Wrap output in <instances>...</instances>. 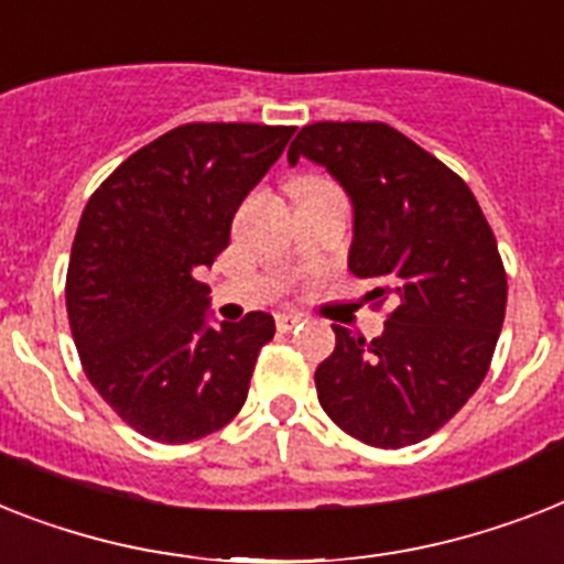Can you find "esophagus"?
Returning <instances> with one entry per match:
<instances>
[{"label": "esophagus", "instance_id": "esophagus-1", "mask_svg": "<svg viewBox=\"0 0 564 564\" xmlns=\"http://www.w3.org/2000/svg\"><path fill=\"white\" fill-rule=\"evenodd\" d=\"M301 322H304V315L295 313V310H286V313L274 315V324H278V329H281V333H290V329L297 327Z\"/></svg>", "mask_w": 564, "mask_h": 564}]
</instances>
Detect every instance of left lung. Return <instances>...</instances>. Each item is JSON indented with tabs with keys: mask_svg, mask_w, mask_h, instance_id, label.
Returning <instances> with one entry per match:
<instances>
[{
	"mask_svg": "<svg viewBox=\"0 0 564 564\" xmlns=\"http://www.w3.org/2000/svg\"><path fill=\"white\" fill-rule=\"evenodd\" d=\"M354 199L350 272L388 304L379 338L336 329L315 370L333 423L377 448L432 437L478 391L507 310L498 242L464 178L382 121L306 123L290 144Z\"/></svg>",
	"mask_w": 564,
	"mask_h": 564,
	"instance_id": "obj_1",
	"label": "left lung"
}]
</instances>
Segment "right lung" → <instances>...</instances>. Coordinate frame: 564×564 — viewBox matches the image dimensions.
<instances>
[{
	"instance_id": "1",
	"label": "right lung",
	"mask_w": 564,
	"mask_h": 564,
	"mask_svg": "<svg viewBox=\"0 0 564 564\" xmlns=\"http://www.w3.org/2000/svg\"><path fill=\"white\" fill-rule=\"evenodd\" d=\"M295 127L182 123L135 150L84 208L66 313L91 388L139 434L191 443L240 414L274 318L205 324L210 267L231 219Z\"/></svg>"
}]
</instances>
